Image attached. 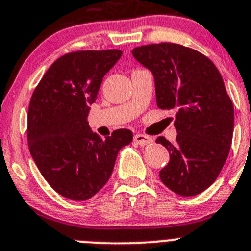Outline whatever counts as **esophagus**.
Here are the masks:
<instances>
[{"label":"esophagus","instance_id":"obj_1","mask_svg":"<svg viewBox=\"0 0 251 251\" xmlns=\"http://www.w3.org/2000/svg\"><path fill=\"white\" fill-rule=\"evenodd\" d=\"M133 141L136 142L140 146H146V145H151L153 142V139L146 135H142V133H137L133 136Z\"/></svg>","mask_w":251,"mask_h":251}]
</instances>
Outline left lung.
I'll list each match as a JSON object with an SVG mask.
<instances>
[{
	"label": "left lung",
	"mask_w": 251,
	"mask_h": 251,
	"mask_svg": "<svg viewBox=\"0 0 251 251\" xmlns=\"http://www.w3.org/2000/svg\"><path fill=\"white\" fill-rule=\"evenodd\" d=\"M132 55L153 74L157 106L176 110V144L156 140L170 152L161 181L179 196L202 193L221 173L233 139L234 107L221 73L209 58L181 44L141 46Z\"/></svg>",
	"instance_id": "obj_1"
}]
</instances>
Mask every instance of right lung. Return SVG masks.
<instances>
[{
	"instance_id": "obj_1",
	"label": "right lung",
	"mask_w": 251,
	"mask_h": 251,
	"mask_svg": "<svg viewBox=\"0 0 251 251\" xmlns=\"http://www.w3.org/2000/svg\"><path fill=\"white\" fill-rule=\"evenodd\" d=\"M121 54L119 49L68 53L49 67L30 98L29 152L49 186L69 200L97 194L109 181L119 151L132 141L127 128L101 139L86 120L102 78Z\"/></svg>"
}]
</instances>
